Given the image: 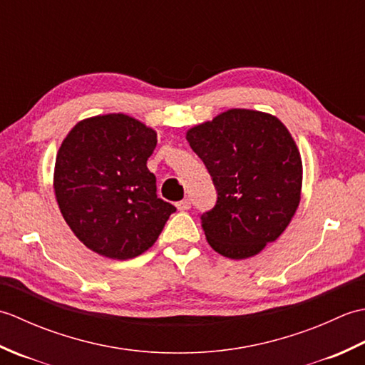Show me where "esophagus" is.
I'll use <instances>...</instances> for the list:
<instances>
[{"instance_id": "obj_1", "label": "esophagus", "mask_w": 365, "mask_h": 365, "mask_svg": "<svg viewBox=\"0 0 365 365\" xmlns=\"http://www.w3.org/2000/svg\"><path fill=\"white\" fill-rule=\"evenodd\" d=\"M177 205V208H178V210H190V208H191V200L190 199H183V200H180V202H177L175 204Z\"/></svg>"}]
</instances>
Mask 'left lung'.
Listing matches in <instances>:
<instances>
[{
  "label": "left lung",
  "mask_w": 365,
  "mask_h": 365,
  "mask_svg": "<svg viewBox=\"0 0 365 365\" xmlns=\"http://www.w3.org/2000/svg\"><path fill=\"white\" fill-rule=\"evenodd\" d=\"M187 139L212 175L216 204L200 215L208 243L247 259L289 226L301 199V157L284 123L251 110H229L191 128Z\"/></svg>",
  "instance_id": "8db88e82"
}]
</instances>
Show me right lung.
I'll return each mask as SVG.
<instances>
[{
	"mask_svg": "<svg viewBox=\"0 0 365 365\" xmlns=\"http://www.w3.org/2000/svg\"><path fill=\"white\" fill-rule=\"evenodd\" d=\"M157 133L125 114L83 120L54 165V192L80 242L108 259H133L157 242L177 208L157 196L147 160Z\"/></svg>",
	"mask_w": 365,
	"mask_h": 365,
	"instance_id": "right-lung-1",
	"label": "right lung"
}]
</instances>
